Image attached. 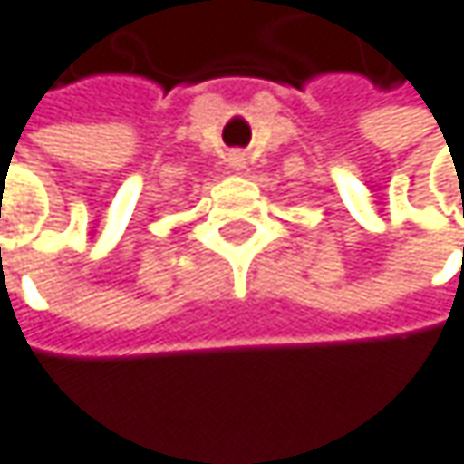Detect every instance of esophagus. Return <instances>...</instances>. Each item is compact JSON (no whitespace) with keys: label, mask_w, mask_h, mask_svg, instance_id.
I'll list each match as a JSON object with an SVG mask.
<instances>
[{"label":"esophagus","mask_w":464,"mask_h":464,"mask_svg":"<svg viewBox=\"0 0 464 464\" xmlns=\"http://www.w3.org/2000/svg\"><path fill=\"white\" fill-rule=\"evenodd\" d=\"M230 168H234V170H242L245 168V153H230Z\"/></svg>","instance_id":"esophagus-1"}]
</instances>
